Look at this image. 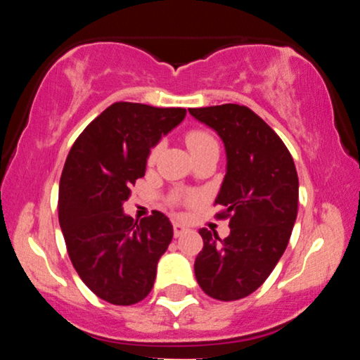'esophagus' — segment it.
Segmentation results:
<instances>
[{
	"instance_id": "esophagus-1",
	"label": "esophagus",
	"mask_w": 360,
	"mask_h": 360,
	"mask_svg": "<svg viewBox=\"0 0 360 360\" xmlns=\"http://www.w3.org/2000/svg\"><path fill=\"white\" fill-rule=\"evenodd\" d=\"M172 229H174V237H181V235H183L186 230H188V226H186L184 223H181V221H174V223H172Z\"/></svg>"
}]
</instances>
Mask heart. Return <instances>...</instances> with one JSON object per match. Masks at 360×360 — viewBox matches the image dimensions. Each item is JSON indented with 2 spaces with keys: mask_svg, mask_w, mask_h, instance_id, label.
Listing matches in <instances>:
<instances>
[{
  "mask_svg": "<svg viewBox=\"0 0 360 360\" xmlns=\"http://www.w3.org/2000/svg\"><path fill=\"white\" fill-rule=\"evenodd\" d=\"M186 146H188L189 150H191L193 157L201 154V152L208 150V148L218 147L217 140H214L212 135L206 134V131H203V130L189 131V134L186 135ZM157 152H159V147H155L154 150L150 152V160L155 159ZM181 200H186V196H183V194H176L174 201H181Z\"/></svg>",
  "mask_w": 360,
  "mask_h": 360,
  "instance_id": "b5f03b06",
  "label": "heart"
}]
</instances>
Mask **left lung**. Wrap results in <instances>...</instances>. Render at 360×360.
<instances>
[{"mask_svg": "<svg viewBox=\"0 0 360 360\" xmlns=\"http://www.w3.org/2000/svg\"><path fill=\"white\" fill-rule=\"evenodd\" d=\"M225 146L226 174L214 205L230 217V235L201 229L203 250L194 260L200 288L220 301L249 296L286 250L298 214L295 160L272 128L240 105L189 108Z\"/></svg>", "mask_w": 360, "mask_h": 360, "instance_id": "1", "label": "left lung"}]
</instances>
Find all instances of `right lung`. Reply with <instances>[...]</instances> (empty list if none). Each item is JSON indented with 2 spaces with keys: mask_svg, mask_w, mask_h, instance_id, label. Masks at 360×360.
I'll use <instances>...</instances> for the list:
<instances>
[{
  "mask_svg": "<svg viewBox=\"0 0 360 360\" xmlns=\"http://www.w3.org/2000/svg\"><path fill=\"white\" fill-rule=\"evenodd\" d=\"M184 108L113 103L77 137L59 184V223L69 257L98 298L128 307L154 286L157 262L172 240L160 212L135 221L123 212L130 186L146 176L147 159Z\"/></svg>",
  "mask_w": 360,
  "mask_h": 360,
  "instance_id": "1",
  "label": "right lung"
}]
</instances>
